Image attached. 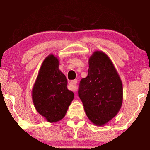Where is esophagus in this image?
Here are the masks:
<instances>
[{
  "label": "esophagus",
  "instance_id": "1",
  "mask_svg": "<svg viewBox=\"0 0 150 150\" xmlns=\"http://www.w3.org/2000/svg\"><path fill=\"white\" fill-rule=\"evenodd\" d=\"M77 81L76 79L75 80H73L72 81H71L69 83V88L70 90H73V91H75L76 89V87L75 85L77 84Z\"/></svg>",
  "mask_w": 150,
  "mask_h": 150
}]
</instances>
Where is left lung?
<instances>
[{
  "label": "left lung",
  "instance_id": "left-lung-1",
  "mask_svg": "<svg viewBox=\"0 0 150 150\" xmlns=\"http://www.w3.org/2000/svg\"><path fill=\"white\" fill-rule=\"evenodd\" d=\"M87 77L79 83L78 95L88 119L103 126L117 115L122 104V83L110 58L96 51L88 60Z\"/></svg>",
  "mask_w": 150,
  "mask_h": 150
}]
</instances>
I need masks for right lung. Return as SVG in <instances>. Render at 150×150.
Masks as SVG:
<instances>
[{
	"label": "right lung",
	"instance_id": "right-lung-1",
	"mask_svg": "<svg viewBox=\"0 0 150 150\" xmlns=\"http://www.w3.org/2000/svg\"><path fill=\"white\" fill-rule=\"evenodd\" d=\"M59 60L54 55L45 58L32 93L36 110L51 123L64 117L74 98V93L68 90L67 80L59 69Z\"/></svg>",
	"mask_w": 150,
	"mask_h": 150
}]
</instances>
